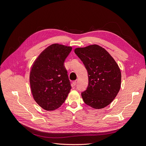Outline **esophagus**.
Returning <instances> with one entry per match:
<instances>
[{
  "mask_svg": "<svg viewBox=\"0 0 146 146\" xmlns=\"http://www.w3.org/2000/svg\"><path fill=\"white\" fill-rule=\"evenodd\" d=\"M72 84H73L74 86H75L76 84H77V81H74L72 82Z\"/></svg>",
  "mask_w": 146,
  "mask_h": 146,
  "instance_id": "esophagus-1",
  "label": "esophagus"
}]
</instances>
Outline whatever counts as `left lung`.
I'll use <instances>...</instances> for the list:
<instances>
[{"mask_svg":"<svg viewBox=\"0 0 146 146\" xmlns=\"http://www.w3.org/2000/svg\"><path fill=\"white\" fill-rule=\"evenodd\" d=\"M88 72V86L81 93L84 103L94 109L105 108L118 93L121 84L120 68L111 55L97 44L75 48Z\"/></svg>","mask_w":146,"mask_h":146,"instance_id":"obj_1","label":"left lung"}]
</instances>
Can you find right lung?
<instances>
[{
	"label": "right lung",
	"instance_id": "1",
	"mask_svg": "<svg viewBox=\"0 0 146 146\" xmlns=\"http://www.w3.org/2000/svg\"><path fill=\"white\" fill-rule=\"evenodd\" d=\"M72 50L71 46L53 44L34 62L30 73L33 98L48 111L59 108L71 89L64 61Z\"/></svg>",
	"mask_w": 146,
	"mask_h": 146
}]
</instances>
